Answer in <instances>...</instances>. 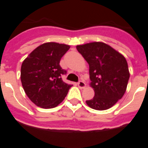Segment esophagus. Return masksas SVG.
Listing matches in <instances>:
<instances>
[{"label":"esophagus","mask_w":148,"mask_h":148,"mask_svg":"<svg viewBox=\"0 0 148 148\" xmlns=\"http://www.w3.org/2000/svg\"><path fill=\"white\" fill-rule=\"evenodd\" d=\"M77 86H78V87H79L80 89H84L85 87L86 86V84L83 81H79V82H77Z\"/></svg>","instance_id":"obj_1"}]
</instances>
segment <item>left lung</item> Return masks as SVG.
Returning <instances> with one entry per match:
<instances>
[{
	"mask_svg": "<svg viewBox=\"0 0 148 148\" xmlns=\"http://www.w3.org/2000/svg\"><path fill=\"white\" fill-rule=\"evenodd\" d=\"M77 50L90 66L93 99L87 106L96 110H106L122 98L130 77L126 58L120 52L102 42L77 45Z\"/></svg>",
	"mask_w": 148,
	"mask_h": 148,
	"instance_id": "obj_1",
	"label": "left lung"
}]
</instances>
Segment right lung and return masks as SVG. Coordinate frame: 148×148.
<instances>
[{"instance_id": "1", "label": "right lung", "mask_w": 148, "mask_h": 148, "mask_svg": "<svg viewBox=\"0 0 148 148\" xmlns=\"http://www.w3.org/2000/svg\"><path fill=\"white\" fill-rule=\"evenodd\" d=\"M70 45L49 42L31 52L21 65V80L28 98L42 109L58 106L72 86L65 83L61 75L66 73L59 65Z\"/></svg>"}]
</instances>
